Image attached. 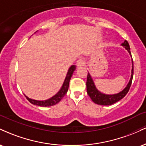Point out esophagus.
<instances>
[{"label":"esophagus","instance_id":"1","mask_svg":"<svg viewBox=\"0 0 146 146\" xmlns=\"http://www.w3.org/2000/svg\"><path fill=\"white\" fill-rule=\"evenodd\" d=\"M76 65L78 67H80V66H83L85 65V61L83 59H80L77 61Z\"/></svg>","mask_w":146,"mask_h":146}]
</instances>
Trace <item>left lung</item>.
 <instances>
[{"label": "left lung", "mask_w": 146, "mask_h": 146, "mask_svg": "<svg viewBox=\"0 0 146 146\" xmlns=\"http://www.w3.org/2000/svg\"><path fill=\"white\" fill-rule=\"evenodd\" d=\"M121 46L125 47V49L128 51L129 54L131 56V53L130 51V46H129L128 42L126 40H125L121 44ZM132 57V56H131ZM132 74L131 78L130 79V81L127 85L126 87L119 92V93L114 95H106L104 94V93H101L100 90L97 89L96 86H95L94 82H93V79H92L91 76H90V73L88 72V75H87V80H86V90L87 93L89 95L90 99L92 100L94 103L97 104L99 105H103V106H109L112 105L113 104L116 103L119 100H121L122 98H123L125 96V95L128 93L129 89H130V86L132 84V78H133V61L132 59Z\"/></svg>", "instance_id": "8db88e82"}]
</instances>
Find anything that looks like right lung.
<instances>
[{
  "mask_svg": "<svg viewBox=\"0 0 146 146\" xmlns=\"http://www.w3.org/2000/svg\"><path fill=\"white\" fill-rule=\"evenodd\" d=\"M75 68H76V66H75V65H72L71 67L69 68V69L68 70L66 78H65L64 82L62 84V88H60V90L58 91V93L55 95L53 97H52L51 98L48 99V100H44V101H38V100H32V99H30L28 98V97H27L25 95V96L26 97V98L27 99V100L30 102V103L36 106H39L48 107L51 106L53 105H56V104L60 102V100L64 98V95L66 94V93H67L68 86H69L70 80H71Z\"/></svg>",
  "mask_w": 146,
  "mask_h": 146,
  "instance_id": "1",
  "label": "right lung"
}]
</instances>
